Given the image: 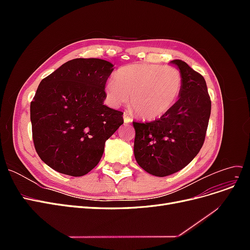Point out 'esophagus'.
Here are the masks:
<instances>
[{
    "label": "esophagus",
    "mask_w": 250,
    "mask_h": 250,
    "mask_svg": "<svg viewBox=\"0 0 250 250\" xmlns=\"http://www.w3.org/2000/svg\"><path fill=\"white\" fill-rule=\"evenodd\" d=\"M123 120H124V123H131L132 122V119L129 115H128V113H124Z\"/></svg>",
    "instance_id": "34e87169"
}]
</instances>
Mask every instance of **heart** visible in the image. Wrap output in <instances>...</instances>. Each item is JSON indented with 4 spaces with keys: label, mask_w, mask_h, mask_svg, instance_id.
<instances>
[{
    "label": "heart",
    "mask_w": 250,
    "mask_h": 250,
    "mask_svg": "<svg viewBox=\"0 0 250 250\" xmlns=\"http://www.w3.org/2000/svg\"><path fill=\"white\" fill-rule=\"evenodd\" d=\"M183 88V76L174 66L135 63L121 67L116 80L105 85L107 103L112 107L125 104L143 119L160 118L178 100Z\"/></svg>",
    "instance_id": "1"
}]
</instances>
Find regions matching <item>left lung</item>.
<instances>
[{"instance_id": "left-lung-1", "label": "left lung", "mask_w": 250, "mask_h": 250, "mask_svg": "<svg viewBox=\"0 0 250 250\" xmlns=\"http://www.w3.org/2000/svg\"><path fill=\"white\" fill-rule=\"evenodd\" d=\"M183 76L174 106L152 122H133L135 161L151 175L164 177L190 164L200 151L210 116L204 78L185 62L172 60Z\"/></svg>"}]
</instances>
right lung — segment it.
<instances>
[{
    "label": "right lung",
    "mask_w": 250,
    "mask_h": 250,
    "mask_svg": "<svg viewBox=\"0 0 250 250\" xmlns=\"http://www.w3.org/2000/svg\"><path fill=\"white\" fill-rule=\"evenodd\" d=\"M113 64L76 58L42 79L30 104L34 147L50 168L83 176L99 164L105 142L123 124V112L104 105Z\"/></svg>",
    "instance_id": "1"
}]
</instances>
